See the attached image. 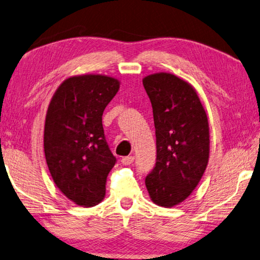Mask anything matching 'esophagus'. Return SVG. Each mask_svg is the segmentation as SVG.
Segmentation results:
<instances>
[{"label":"esophagus","mask_w":260,"mask_h":260,"mask_svg":"<svg viewBox=\"0 0 260 260\" xmlns=\"http://www.w3.org/2000/svg\"><path fill=\"white\" fill-rule=\"evenodd\" d=\"M134 160H135V157H134L133 155H129V156H124V157H122L121 162H122V165H123V166H130L131 163L134 162Z\"/></svg>","instance_id":"1"}]
</instances>
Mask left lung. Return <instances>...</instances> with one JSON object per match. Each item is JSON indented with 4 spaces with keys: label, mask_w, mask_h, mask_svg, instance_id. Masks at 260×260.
Returning <instances> with one entry per match:
<instances>
[{
    "label": "left lung",
    "mask_w": 260,
    "mask_h": 260,
    "mask_svg": "<svg viewBox=\"0 0 260 260\" xmlns=\"http://www.w3.org/2000/svg\"><path fill=\"white\" fill-rule=\"evenodd\" d=\"M153 107L156 162L145 178L152 201L171 208L197 187L209 160V123L198 93L169 73L143 80Z\"/></svg>",
    "instance_id": "1"
}]
</instances>
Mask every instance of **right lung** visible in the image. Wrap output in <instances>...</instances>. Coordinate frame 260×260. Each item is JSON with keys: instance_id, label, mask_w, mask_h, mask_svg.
Wrapping results in <instances>:
<instances>
[{"instance_id": "add662e5", "label": "right lung", "mask_w": 260, "mask_h": 260, "mask_svg": "<svg viewBox=\"0 0 260 260\" xmlns=\"http://www.w3.org/2000/svg\"><path fill=\"white\" fill-rule=\"evenodd\" d=\"M118 88L120 82L109 76H73L62 82L49 105L44 126L49 171L57 187L82 207L102 202L116 163L102 117Z\"/></svg>"}]
</instances>
